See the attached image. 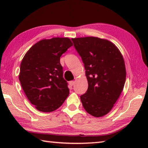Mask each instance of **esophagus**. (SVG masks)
Returning <instances> with one entry per match:
<instances>
[{
	"label": "esophagus",
	"instance_id": "obj_1",
	"mask_svg": "<svg viewBox=\"0 0 148 148\" xmlns=\"http://www.w3.org/2000/svg\"><path fill=\"white\" fill-rule=\"evenodd\" d=\"M74 83H75L74 81H70V82H69V84H70L71 86H73Z\"/></svg>",
	"mask_w": 148,
	"mask_h": 148
}]
</instances>
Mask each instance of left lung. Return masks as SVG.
<instances>
[{
  "mask_svg": "<svg viewBox=\"0 0 148 148\" xmlns=\"http://www.w3.org/2000/svg\"><path fill=\"white\" fill-rule=\"evenodd\" d=\"M82 58L88 87L80 96L86 111L95 117L108 114L120 96L126 80L124 59L109 40L96 37L72 38Z\"/></svg>",
  "mask_w": 148,
  "mask_h": 148,
  "instance_id": "left-lung-1",
  "label": "left lung"
}]
</instances>
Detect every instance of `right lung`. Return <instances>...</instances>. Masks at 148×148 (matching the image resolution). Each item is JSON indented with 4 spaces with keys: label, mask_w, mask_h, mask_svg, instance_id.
<instances>
[{
    "label": "right lung",
    "mask_w": 148,
    "mask_h": 148,
    "mask_svg": "<svg viewBox=\"0 0 148 148\" xmlns=\"http://www.w3.org/2000/svg\"><path fill=\"white\" fill-rule=\"evenodd\" d=\"M68 37L42 39L29 49L20 65L19 80L30 103L39 111H55L69 94L60 56L72 46Z\"/></svg>",
    "instance_id": "1"
}]
</instances>
